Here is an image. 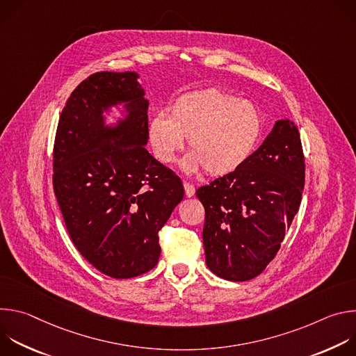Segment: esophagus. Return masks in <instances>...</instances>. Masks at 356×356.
Segmentation results:
<instances>
[{"label": "esophagus", "instance_id": "1", "mask_svg": "<svg viewBox=\"0 0 356 356\" xmlns=\"http://www.w3.org/2000/svg\"><path fill=\"white\" fill-rule=\"evenodd\" d=\"M183 186H184L186 197H193V195H194V193H195V188H194L190 183H187V181H184V183H183Z\"/></svg>", "mask_w": 356, "mask_h": 356}]
</instances>
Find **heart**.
I'll list each match as a JSON object with an SVG mask.
<instances>
[{"mask_svg":"<svg viewBox=\"0 0 356 356\" xmlns=\"http://www.w3.org/2000/svg\"><path fill=\"white\" fill-rule=\"evenodd\" d=\"M264 132L259 108L249 99L207 88L179 97L169 117L158 114L149 121L147 138L155 158L163 165L176 163L188 142L187 172L204 169L220 177L243 166L257 150Z\"/></svg>","mask_w":356,"mask_h":356,"instance_id":"b5f03b06","label":"heart"}]
</instances>
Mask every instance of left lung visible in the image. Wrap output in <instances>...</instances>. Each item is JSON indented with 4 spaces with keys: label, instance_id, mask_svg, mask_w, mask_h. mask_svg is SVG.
Segmentation results:
<instances>
[{
    "label": "left lung",
    "instance_id": "8db88e82",
    "mask_svg": "<svg viewBox=\"0 0 356 356\" xmlns=\"http://www.w3.org/2000/svg\"><path fill=\"white\" fill-rule=\"evenodd\" d=\"M304 169L297 127L279 120L243 166L195 191L206 210L202 242L213 273L245 282L265 270L298 211Z\"/></svg>",
    "mask_w": 356,
    "mask_h": 356
}]
</instances>
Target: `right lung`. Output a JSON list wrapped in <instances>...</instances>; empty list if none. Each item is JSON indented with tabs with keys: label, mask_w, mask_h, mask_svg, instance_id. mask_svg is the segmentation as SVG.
I'll return each mask as SVG.
<instances>
[{
	"label": "right lung",
	"mask_w": 356,
	"mask_h": 356,
	"mask_svg": "<svg viewBox=\"0 0 356 356\" xmlns=\"http://www.w3.org/2000/svg\"><path fill=\"white\" fill-rule=\"evenodd\" d=\"M135 72H98L70 94L54 146V190L67 232L97 270L129 279L154 269L159 231L183 200L179 176L145 149L149 101ZM124 104L115 127L102 113Z\"/></svg>",
	"instance_id": "obj_1"
}]
</instances>
